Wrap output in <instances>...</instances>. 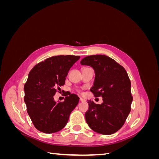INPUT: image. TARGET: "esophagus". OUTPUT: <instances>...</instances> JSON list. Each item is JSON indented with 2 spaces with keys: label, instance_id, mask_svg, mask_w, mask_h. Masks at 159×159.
<instances>
[{
  "label": "esophagus",
  "instance_id": "esophagus-1",
  "mask_svg": "<svg viewBox=\"0 0 159 159\" xmlns=\"http://www.w3.org/2000/svg\"><path fill=\"white\" fill-rule=\"evenodd\" d=\"M80 101L81 102H85L86 100H85V99H84V98H80Z\"/></svg>",
  "mask_w": 159,
  "mask_h": 159
}]
</instances>
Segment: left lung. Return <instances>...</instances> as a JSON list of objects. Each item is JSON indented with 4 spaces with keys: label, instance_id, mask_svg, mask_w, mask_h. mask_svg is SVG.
Returning <instances> with one entry per match:
<instances>
[{
    "label": "left lung",
    "instance_id": "8db88e82",
    "mask_svg": "<svg viewBox=\"0 0 159 159\" xmlns=\"http://www.w3.org/2000/svg\"><path fill=\"white\" fill-rule=\"evenodd\" d=\"M80 63L94 69L95 78L90 91L95 97H102L103 101L101 105L88 101L86 122L98 133H115L123 127L131 111V84L127 71L116 61L105 55L86 56Z\"/></svg>",
    "mask_w": 159,
    "mask_h": 159
}]
</instances>
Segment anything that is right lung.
Instances as JSON below:
<instances>
[{
	"label": "right lung",
	"mask_w": 159,
	"mask_h": 159,
	"mask_svg": "<svg viewBox=\"0 0 159 159\" xmlns=\"http://www.w3.org/2000/svg\"><path fill=\"white\" fill-rule=\"evenodd\" d=\"M80 58L74 55L52 56L36 64L30 71L24 86V99L27 112L38 131L56 133L68 123L80 98L74 93L68 94L64 102H56L54 95L65 84L70 69Z\"/></svg>",
	"instance_id": "obj_1"
}]
</instances>
